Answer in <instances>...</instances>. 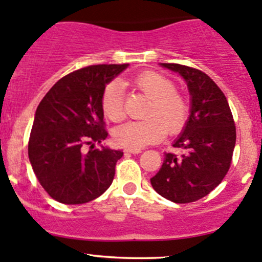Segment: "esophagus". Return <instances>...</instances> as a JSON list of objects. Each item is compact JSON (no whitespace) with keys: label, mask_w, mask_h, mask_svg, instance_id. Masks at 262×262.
<instances>
[{"label":"esophagus","mask_w":262,"mask_h":262,"mask_svg":"<svg viewBox=\"0 0 262 262\" xmlns=\"http://www.w3.org/2000/svg\"><path fill=\"white\" fill-rule=\"evenodd\" d=\"M124 152L125 153H132V154H139L142 150L140 149H129V148H126V149H124Z\"/></svg>","instance_id":"obj_1"}]
</instances>
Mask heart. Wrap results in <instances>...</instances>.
Segmentation results:
<instances>
[{
	"mask_svg": "<svg viewBox=\"0 0 262 262\" xmlns=\"http://www.w3.org/2000/svg\"><path fill=\"white\" fill-rule=\"evenodd\" d=\"M149 100L142 122H128L118 126L113 133L115 143L129 149H142L158 142L168 133H177L188 118V103L176 92L174 82L157 71H144L129 81ZM104 115L112 122H120L125 117L123 86L113 81L105 88L101 98Z\"/></svg>",
	"mask_w": 262,
	"mask_h": 262,
	"instance_id": "heart-1",
	"label": "heart"
}]
</instances>
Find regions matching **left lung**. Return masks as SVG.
I'll return each mask as SVG.
<instances>
[{
    "instance_id": "1",
    "label": "left lung",
    "mask_w": 262,
    "mask_h": 262,
    "mask_svg": "<svg viewBox=\"0 0 262 262\" xmlns=\"http://www.w3.org/2000/svg\"><path fill=\"white\" fill-rule=\"evenodd\" d=\"M177 73L189 93V115L173 147L150 184L162 197L189 203L207 196L221 183L230 168L236 144V128L227 99L208 75L180 64H159Z\"/></svg>"
}]
</instances>
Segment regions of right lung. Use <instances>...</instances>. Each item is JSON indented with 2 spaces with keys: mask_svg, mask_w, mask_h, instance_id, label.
Segmentation results:
<instances>
[{
  "mask_svg": "<svg viewBox=\"0 0 262 262\" xmlns=\"http://www.w3.org/2000/svg\"><path fill=\"white\" fill-rule=\"evenodd\" d=\"M128 64L93 65L60 79L43 96L35 113L29 159L50 197L65 205H81L104 193L114 180L122 150L101 144L104 129L101 98L106 85ZM100 150L82 152L84 144Z\"/></svg>",
  "mask_w": 262,
  "mask_h": 262,
  "instance_id": "obj_1",
  "label": "right lung"
}]
</instances>
